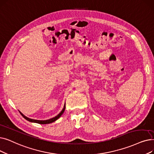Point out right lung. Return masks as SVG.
<instances>
[{
  "instance_id": "add662e5",
  "label": "right lung",
  "mask_w": 154,
  "mask_h": 154,
  "mask_svg": "<svg viewBox=\"0 0 154 154\" xmlns=\"http://www.w3.org/2000/svg\"><path fill=\"white\" fill-rule=\"evenodd\" d=\"M65 105H64V107L63 109L62 110V111L59 113V114L58 115H57L55 117H53L51 119H47V120H37V119H31V118H29L28 117H26V116H24L23 113H21V112L19 111V112L21 113V115L23 116V117L24 118H25L26 120H28V121L30 122H32V123H39V124H49V123H51L53 122H55L56 120H57L60 117L63 113L65 111Z\"/></svg>"
}]
</instances>
